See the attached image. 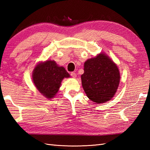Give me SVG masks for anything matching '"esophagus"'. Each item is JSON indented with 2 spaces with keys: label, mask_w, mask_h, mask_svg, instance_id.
I'll use <instances>...</instances> for the list:
<instances>
[{
  "label": "esophagus",
  "mask_w": 150,
  "mask_h": 150,
  "mask_svg": "<svg viewBox=\"0 0 150 150\" xmlns=\"http://www.w3.org/2000/svg\"><path fill=\"white\" fill-rule=\"evenodd\" d=\"M70 75H71L73 78H76V77H77V75H76V73L75 72H71L70 73Z\"/></svg>",
  "instance_id": "34e87169"
}]
</instances>
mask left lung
Instances as JSON below:
<instances>
[{
	"label": "left lung",
	"mask_w": 150,
	"mask_h": 150,
	"mask_svg": "<svg viewBox=\"0 0 150 150\" xmlns=\"http://www.w3.org/2000/svg\"><path fill=\"white\" fill-rule=\"evenodd\" d=\"M82 85L87 97L93 103L110 100L119 85L120 72L116 64L105 53H100L84 62Z\"/></svg>",
	"instance_id": "1"
}]
</instances>
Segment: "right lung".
<instances>
[{
    "label": "right lung",
    "instance_id": "right-lung-1",
    "mask_svg": "<svg viewBox=\"0 0 150 150\" xmlns=\"http://www.w3.org/2000/svg\"><path fill=\"white\" fill-rule=\"evenodd\" d=\"M70 77L62 66L54 60L40 62L33 71V81L35 87L44 97L50 99L55 96L64 78Z\"/></svg>",
    "mask_w": 150,
    "mask_h": 150
}]
</instances>
